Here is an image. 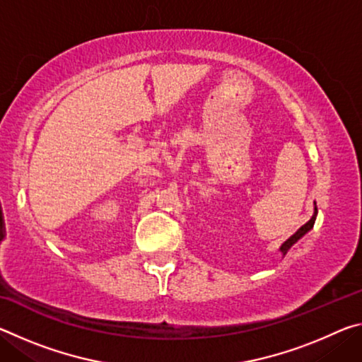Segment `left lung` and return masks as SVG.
Instances as JSON below:
<instances>
[{
  "label": "left lung",
  "instance_id": "left-lung-1",
  "mask_svg": "<svg viewBox=\"0 0 362 362\" xmlns=\"http://www.w3.org/2000/svg\"><path fill=\"white\" fill-rule=\"evenodd\" d=\"M316 214H317V209L315 207V216L311 217V218L308 220V222H306V223L302 226V228H300V230L296 233V235H292V236L289 238V240H287V241L283 244V246H281V252H283V255L287 254V250H289V249L293 246V244H296V243L300 240V238H302V236L305 235V233H308L311 228H313L315 220H316Z\"/></svg>",
  "mask_w": 362,
  "mask_h": 362
}]
</instances>
